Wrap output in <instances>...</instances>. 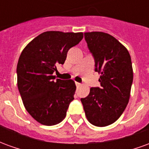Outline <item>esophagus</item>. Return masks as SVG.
Returning a JSON list of instances; mask_svg holds the SVG:
<instances>
[{
    "label": "esophagus",
    "mask_w": 149,
    "mask_h": 149,
    "mask_svg": "<svg viewBox=\"0 0 149 149\" xmlns=\"http://www.w3.org/2000/svg\"><path fill=\"white\" fill-rule=\"evenodd\" d=\"M75 84H76V85H77V87H79V86H81V83H79V82H76Z\"/></svg>",
    "instance_id": "obj_1"
}]
</instances>
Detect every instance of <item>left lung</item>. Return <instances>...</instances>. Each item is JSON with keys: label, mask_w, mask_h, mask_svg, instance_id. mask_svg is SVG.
Returning <instances> with one entry per match:
<instances>
[{"label": "left lung", "mask_w": 149, "mask_h": 149, "mask_svg": "<svg viewBox=\"0 0 149 149\" xmlns=\"http://www.w3.org/2000/svg\"><path fill=\"white\" fill-rule=\"evenodd\" d=\"M84 39L100 73L101 87L91 88L81 98L85 116L92 125L104 127L121 116L130 97L133 72L131 56L115 37L102 32L85 33Z\"/></svg>", "instance_id": "left-lung-1"}]
</instances>
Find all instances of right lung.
<instances>
[{
	"instance_id": "obj_1",
	"label": "right lung",
	"mask_w": 149,
	"mask_h": 149,
	"mask_svg": "<svg viewBox=\"0 0 149 149\" xmlns=\"http://www.w3.org/2000/svg\"><path fill=\"white\" fill-rule=\"evenodd\" d=\"M83 39L82 33L49 31L35 37L21 52L17 67V87L25 109L44 125L65 119L76 91L72 80H55L56 65H63L67 52Z\"/></svg>"
}]
</instances>
